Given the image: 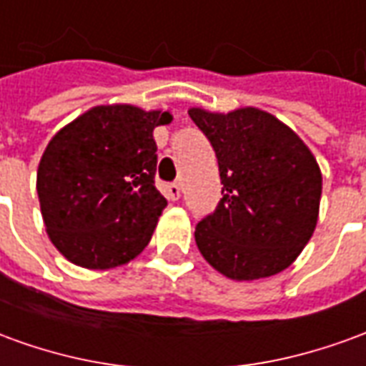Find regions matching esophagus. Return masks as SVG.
I'll list each match as a JSON object with an SVG mask.
<instances>
[{
  "label": "esophagus",
  "instance_id": "1",
  "mask_svg": "<svg viewBox=\"0 0 366 366\" xmlns=\"http://www.w3.org/2000/svg\"><path fill=\"white\" fill-rule=\"evenodd\" d=\"M164 192H167V196L170 199H178L180 198V194H182V188H180V184H167V188H164Z\"/></svg>",
  "mask_w": 366,
  "mask_h": 366
}]
</instances>
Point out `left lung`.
<instances>
[{"label":"left lung","mask_w":366,"mask_h":366,"mask_svg":"<svg viewBox=\"0 0 366 366\" xmlns=\"http://www.w3.org/2000/svg\"><path fill=\"white\" fill-rule=\"evenodd\" d=\"M188 113L214 147L223 184L215 212L196 225L199 253L233 280L282 272L317 223L322 172L314 154L290 127L257 107Z\"/></svg>","instance_id":"1"}]
</instances>
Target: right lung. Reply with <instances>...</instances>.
<instances>
[{"label":"right lung","instance_id":"obj_1","mask_svg":"<svg viewBox=\"0 0 366 366\" xmlns=\"http://www.w3.org/2000/svg\"><path fill=\"white\" fill-rule=\"evenodd\" d=\"M168 112L97 105L46 144L36 192L52 245L78 267L125 264L149 245L167 199L154 186L152 131Z\"/></svg>","mask_w":366,"mask_h":366}]
</instances>
